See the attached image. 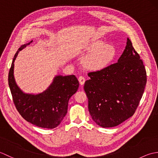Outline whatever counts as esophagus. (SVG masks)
Returning <instances> with one entry per match:
<instances>
[{
	"label": "esophagus",
	"instance_id": "obj_1",
	"mask_svg": "<svg viewBox=\"0 0 158 158\" xmlns=\"http://www.w3.org/2000/svg\"><path fill=\"white\" fill-rule=\"evenodd\" d=\"M78 80H79V82L81 85H83L84 84V83L85 81V79L83 77V76H80L79 78H78Z\"/></svg>",
	"mask_w": 158,
	"mask_h": 158
}]
</instances>
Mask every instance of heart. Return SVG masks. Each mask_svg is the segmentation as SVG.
Wrapping results in <instances>:
<instances>
[{"instance_id": "b5f03b06", "label": "heart", "mask_w": 158, "mask_h": 158, "mask_svg": "<svg viewBox=\"0 0 158 158\" xmlns=\"http://www.w3.org/2000/svg\"><path fill=\"white\" fill-rule=\"evenodd\" d=\"M86 51L89 54L84 59L83 64L86 69L92 70L106 68L116 55L115 48L102 41L91 43L86 48Z\"/></svg>"}]
</instances>
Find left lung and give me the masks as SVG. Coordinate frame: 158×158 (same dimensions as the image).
I'll list each match as a JSON object with an SVG mask.
<instances>
[{"instance_id": "left-lung-1", "label": "left lung", "mask_w": 158, "mask_h": 158, "mask_svg": "<svg viewBox=\"0 0 158 158\" xmlns=\"http://www.w3.org/2000/svg\"><path fill=\"white\" fill-rule=\"evenodd\" d=\"M129 39L118 61L88 73L84 84L92 119L102 127L122 123L135 114L147 83L143 62Z\"/></svg>"}]
</instances>
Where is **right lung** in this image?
Masks as SVG:
<instances>
[{
	"label": "right lung",
	"instance_id": "add662e5",
	"mask_svg": "<svg viewBox=\"0 0 158 158\" xmlns=\"http://www.w3.org/2000/svg\"><path fill=\"white\" fill-rule=\"evenodd\" d=\"M32 42L22 45L13 58L8 82L16 109L23 119L33 125L53 129L61 123L67 113L70 97L79 88L75 75L56 76L45 91L36 95L24 94L17 85L13 77L14 62L18 53Z\"/></svg>",
	"mask_w": 158,
	"mask_h": 158
}]
</instances>
